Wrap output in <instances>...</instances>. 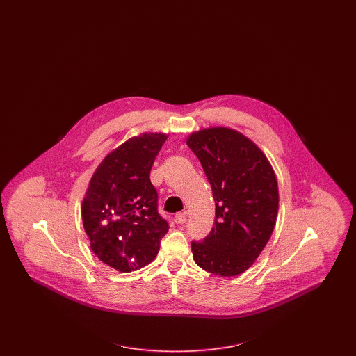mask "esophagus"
Listing matches in <instances>:
<instances>
[{"mask_svg": "<svg viewBox=\"0 0 356 356\" xmlns=\"http://www.w3.org/2000/svg\"><path fill=\"white\" fill-rule=\"evenodd\" d=\"M186 220V212H179L175 215V221L177 224H184Z\"/></svg>", "mask_w": 356, "mask_h": 356, "instance_id": "obj_1", "label": "esophagus"}]
</instances>
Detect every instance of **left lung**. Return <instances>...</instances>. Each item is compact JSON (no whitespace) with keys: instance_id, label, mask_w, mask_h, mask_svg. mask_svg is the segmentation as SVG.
Masks as SVG:
<instances>
[{"instance_id":"1","label":"left lung","mask_w":356,"mask_h":356,"mask_svg":"<svg viewBox=\"0 0 356 356\" xmlns=\"http://www.w3.org/2000/svg\"><path fill=\"white\" fill-rule=\"evenodd\" d=\"M186 145L200 160L216 205L212 231L191 244L193 260L204 271L236 276L254 264L275 228V172L254 141L231 128L193 132Z\"/></svg>"}]
</instances>
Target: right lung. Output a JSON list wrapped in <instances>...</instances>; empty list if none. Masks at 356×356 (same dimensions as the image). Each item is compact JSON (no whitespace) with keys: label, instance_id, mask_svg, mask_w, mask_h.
<instances>
[{"label":"right lung","instance_id":"obj_1","mask_svg":"<svg viewBox=\"0 0 356 356\" xmlns=\"http://www.w3.org/2000/svg\"><path fill=\"white\" fill-rule=\"evenodd\" d=\"M168 135L134 136L108 153L85 192L81 215L90 248L119 272L137 271L154 260L170 229L157 212L149 173Z\"/></svg>","mask_w":356,"mask_h":356}]
</instances>
